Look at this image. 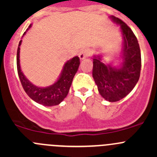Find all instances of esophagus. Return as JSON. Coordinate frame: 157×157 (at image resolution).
Listing matches in <instances>:
<instances>
[{
  "label": "esophagus",
  "mask_w": 157,
  "mask_h": 157,
  "mask_svg": "<svg viewBox=\"0 0 157 157\" xmlns=\"http://www.w3.org/2000/svg\"><path fill=\"white\" fill-rule=\"evenodd\" d=\"M88 54H89V52L87 50H84V49H83V50L80 51V52H79V54H78L79 58H80V60L85 59V58L88 56Z\"/></svg>",
  "instance_id": "obj_1"
}]
</instances>
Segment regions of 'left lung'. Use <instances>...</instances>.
<instances>
[{
	"label": "left lung",
	"instance_id": "8db88e82",
	"mask_svg": "<svg viewBox=\"0 0 157 157\" xmlns=\"http://www.w3.org/2000/svg\"><path fill=\"white\" fill-rule=\"evenodd\" d=\"M110 18L121 28L123 38L121 62L118 65L105 64L102 55L93 58V77L99 93L105 100H121L134 89L139 80L141 68V56L135 35L122 20L114 16Z\"/></svg>",
	"mask_w": 157,
	"mask_h": 157
}]
</instances>
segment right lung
Masks as SVG:
<instances>
[{
    "instance_id": "right-lung-1",
    "label": "right lung",
    "mask_w": 157,
    "mask_h": 157,
    "mask_svg": "<svg viewBox=\"0 0 157 157\" xmlns=\"http://www.w3.org/2000/svg\"><path fill=\"white\" fill-rule=\"evenodd\" d=\"M32 25L30 24L27 30ZM26 32H25L23 36L26 34ZM21 42L22 40H20L19 42L18 48H17V72H18L22 86L26 94L35 102L42 105H45V106H53V105H57L60 104L67 96L74 75L76 74L79 66H80V62L79 57H74L64 64L62 71H61L58 80L55 83L49 86H46V87H39V86L33 84L25 77L20 68V46L21 45Z\"/></svg>"
}]
</instances>
